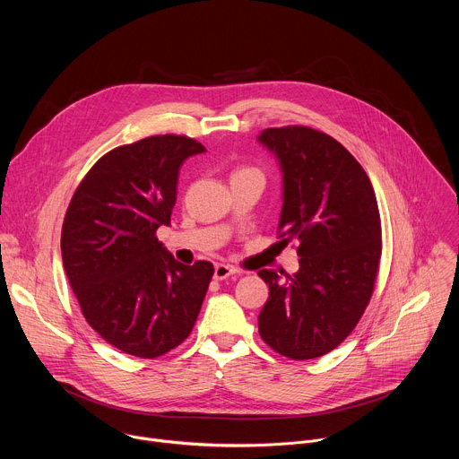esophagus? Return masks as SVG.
<instances>
[{"label": "esophagus", "instance_id": "obj_1", "mask_svg": "<svg viewBox=\"0 0 459 459\" xmlns=\"http://www.w3.org/2000/svg\"><path fill=\"white\" fill-rule=\"evenodd\" d=\"M238 271L234 269V267H230V265H225V264H218L216 267H214V278L216 280H227L229 276H232V274H236Z\"/></svg>", "mask_w": 459, "mask_h": 459}]
</instances>
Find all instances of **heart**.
<instances>
[{"mask_svg": "<svg viewBox=\"0 0 459 459\" xmlns=\"http://www.w3.org/2000/svg\"><path fill=\"white\" fill-rule=\"evenodd\" d=\"M248 172H255V174H259V170H257V169H252V167H241V169H238V170L234 172V176H236V174H248Z\"/></svg>", "mask_w": 459, "mask_h": 459, "instance_id": "b5f03b06", "label": "heart"}]
</instances>
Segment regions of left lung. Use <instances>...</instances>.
Instances as JSON below:
<instances>
[{
    "label": "left lung",
    "mask_w": 459,
    "mask_h": 459,
    "mask_svg": "<svg viewBox=\"0 0 459 459\" xmlns=\"http://www.w3.org/2000/svg\"><path fill=\"white\" fill-rule=\"evenodd\" d=\"M259 142L283 170L281 243L298 241L296 274L259 271L269 299L259 336L290 359L334 351L361 319L377 278L381 220L372 183L333 136L303 125L265 128Z\"/></svg>",
    "instance_id": "obj_1"
}]
</instances>
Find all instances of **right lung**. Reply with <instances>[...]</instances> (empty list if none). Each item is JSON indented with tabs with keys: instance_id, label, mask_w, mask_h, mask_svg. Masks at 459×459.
<instances>
[{
	"instance_id": "obj_1",
	"label": "right lung",
	"mask_w": 459,
	"mask_h": 459,
	"mask_svg": "<svg viewBox=\"0 0 459 459\" xmlns=\"http://www.w3.org/2000/svg\"><path fill=\"white\" fill-rule=\"evenodd\" d=\"M205 147L160 134L103 154L78 185L61 229L69 283L92 329L125 354L154 359L194 329L214 274L158 241L170 223L181 163Z\"/></svg>"
}]
</instances>
